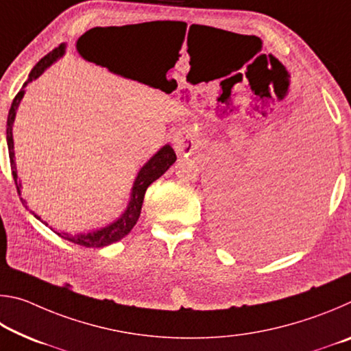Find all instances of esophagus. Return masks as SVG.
Wrapping results in <instances>:
<instances>
[{"label":"esophagus","mask_w":351,"mask_h":351,"mask_svg":"<svg viewBox=\"0 0 351 351\" xmlns=\"http://www.w3.org/2000/svg\"><path fill=\"white\" fill-rule=\"evenodd\" d=\"M173 147L180 154H190L195 147V141L189 130H180L173 134Z\"/></svg>","instance_id":"34e87169"}]
</instances>
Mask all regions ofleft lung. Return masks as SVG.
<instances>
[{
  "label": "left lung",
  "mask_w": 351,
  "mask_h": 351,
  "mask_svg": "<svg viewBox=\"0 0 351 351\" xmlns=\"http://www.w3.org/2000/svg\"><path fill=\"white\" fill-rule=\"evenodd\" d=\"M297 136L306 165L293 184L217 192L213 228L226 246L271 257L295 247L314 228L326 190L331 141L319 114L305 116Z\"/></svg>",
  "instance_id": "1"
}]
</instances>
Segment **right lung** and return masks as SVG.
<instances>
[{
	"label": "right lung",
	"instance_id": "add662e5",
	"mask_svg": "<svg viewBox=\"0 0 351 351\" xmlns=\"http://www.w3.org/2000/svg\"><path fill=\"white\" fill-rule=\"evenodd\" d=\"M80 38H79V41H80ZM79 41H77V45H79ZM86 45H88V47H90V51H99V46H97L96 41L90 40ZM63 52H64V45H60V46H57L56 49H52L49 54L41 58V60L37 64H35L34 69L31 71V74H29V79H27V82H25L23 88H25L29 82L37 79V77L41 73H43V71L47 66H51V64L54 63L58 57L63 56ZM23 88L19 91V94L15 96L14 102H12V106L9 110V116H8V130H5V133H8V148H9L12 176H14L16 192H19V193H20L21 184L16 181V178H19V176H16V167H15V161H14V138H12V125H14L16 108H19L23 96H25V90H23ZM175 161H176V153L173 152V148H171L170 145H164L161 150L154 154V156L144 165V167L141 169V171L138 173V178H136L134 186H133V190H132V199H130L127 210L122 213V217L119 218L117 221H114L110 226H106V228L100 229V230H94V232H90V234H80V235H74V237H71V235L64 234V232L63 234L56 232V234L60 235L62 239H64V240L73 241L74 245L85 246V247H104V246L111 245V243L122 240L123 237H125L130 232V230L134 228V224L138 223V219L141 217L142 203H144V197H145V192H147L148 186H150L153 181H156L159 176H162ZM21 203L25 204L26 201H23V198H21ZM35 217H37V215H35ZM37 218L40 219L41 223H45L40 217H37Z\"/></svg>",
	"mask_w": 351,
	"mask_h": 351
}]
</instances>
